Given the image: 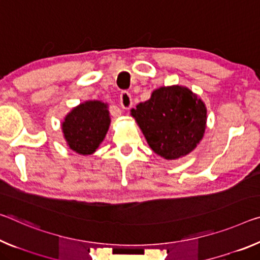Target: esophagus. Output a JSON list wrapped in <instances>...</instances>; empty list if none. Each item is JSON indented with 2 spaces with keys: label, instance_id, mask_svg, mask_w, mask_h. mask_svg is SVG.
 <instances>
[{
  "label": "esophagus",
  "instance_id": "34e87169",
  "mask_svg": "<svg viewBox=\"0 0 260 260\" xmlns=\"http://www.w3.org/2000/svg\"><path fill=\"white\" fill-rule=\"evenodd\" d=\"M120 105L122 109L128 110L133 105V102H132V96L128 91H122L120 93Z\"/></svg>",
  "mask_w": 260,
  "mask_h": 260
}]
</instances>
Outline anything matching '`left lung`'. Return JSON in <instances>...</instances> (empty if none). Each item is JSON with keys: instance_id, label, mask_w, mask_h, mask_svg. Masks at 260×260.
Returning <instances> with one entry per match:
<instances>
[{"instance_id": "left-lung-1", "label": "left lung", "mask_w": 260, "mask_h": 260, "mask_svg": "<svg viewBox=\"0 0 260 260\" xmlns=\"http://www.w3.org/2000/svg\"><path fill=\"white\" fill-rule=\"evenodd\" d=\"M206 111L203 101L180 85L163 86L150 100L132 110L148 145L167 159L187 155L204 137Z\"/></svg>"}]
</instances>
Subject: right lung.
Returning a JSON list of instances; mask_svg holds the SVG:
<instances>
[{
  "instance_id": "add662e5",
  "label": "right lung",
  "mask_w": 260,
  "mask_h": 260,
  "mask_svg": "<svg viewBox=\"0 0 260 260\" xmlns=\"http://www.w3.org/2000/svg\"><path fill=\"white\" fill-rule=\"evenodd\" d=\"M108 106L98 101L85 102L74 109L62 123V131L71 149L82 155L96 151L109 129Z\"/></svg>"
}]
</instances>
